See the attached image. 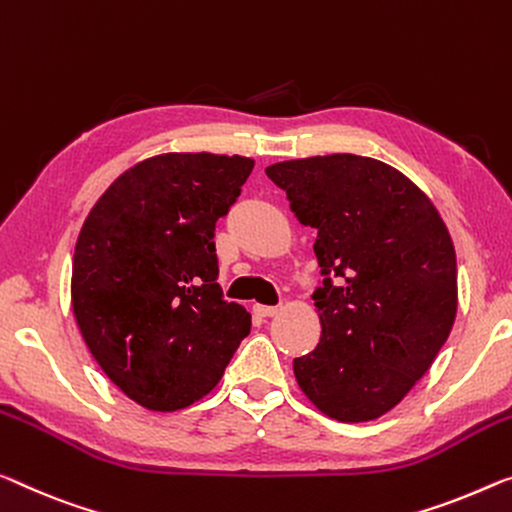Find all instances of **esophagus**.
<instances>
[{"instance_id": "obj_1", "label": "esophagus", "mask_w": 512, "mask_h": 512, "mask_svg": "<svg viewBox=\"0 0 512 512\" xmlns=\"http://www.w3.org/2000/svg\"><path fill=\"white\" fill-rule=\"evenodd\" d=\"M254 311H256L258 316H261V318H272V316H277V313H279V306L256 304V306H254Z\"/></svg>"}]
</instances>
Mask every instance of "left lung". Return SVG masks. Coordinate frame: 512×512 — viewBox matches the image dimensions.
I'll list each match as a JSON object with an SVG mask.
<instances>
[{
  "label": "left lung",
  "instance_id": "1",
  "mask_svg": "<svg viewBox=\"0 0 512 512\" xmlns=\"http://www.w3.org/2000/svg\"><path fill=\"white\" fill-rule=\"evenodd\" d=\"M265 174L300 224L318 231L322 334L293 361L297 384L329 419L373 421L407 396L451 334V235L428 196L373 157H304Z\"/></svg>",
  "mask_w": 512,
  "mask_h": 512
}]
</instances>
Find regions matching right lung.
<instances>
[{
  "label": "right lung",
  "mask_w": 512,
  "mask_h": 512,
  "mask_svg": "<svg viewBox=\"0 0 512 512\" xmlns=\"http://www.w3.org/2000/svg\"><path fill=\"white\" fill-rule=\"evenodd\" d=\"M251 169L240 155L148 157L84 219L70 281L77 327L109 380L146 410L206 396L249 334L245 306L217 283L215 224Z\"/></svg>",
  "instance_id": "1"
}]
</instances>
